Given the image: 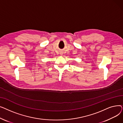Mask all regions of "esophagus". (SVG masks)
<instances>
[{
  "instance_id": "esophagus-1",
  "label": "esophagus",
  "mask_w": 123,
  "mask_h": 123,
  "mask_svg": "<svg viewBox=\"0 0 123 123\" xmlns=\"http://www.w3.org/2000/svg\"><path fill=\"white\" fill-rule=\"evenodd\" d=\"M60 55H63V53L61 52V53H60Z\"/></svg>"
}]
</instances>
